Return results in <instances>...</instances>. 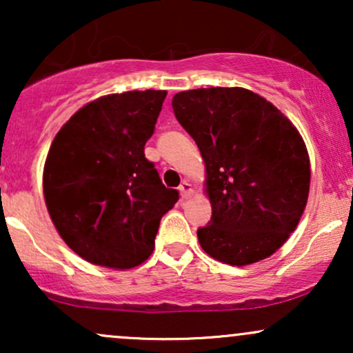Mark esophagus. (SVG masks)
<instances>
[{
	"mask_svg": "<svg viewBox=\"0 0 353 353\" xmlns=\"http://www.w3.org/2000/svg\"><path fill=\"white\" fill-rule=\"evenodd\" d=\"M179 192H181L182 199H189V197L192 196V192H194L192 184H190L189 181H182L181 185H179Z\"/></svg>",
	"mask_w": 353,
	"mask_h": 353,
	"instance_id": "esophagus-1",
	"label": "esophagus"
}]
</instances>
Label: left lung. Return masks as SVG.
Instances as JSON below:
<instances>
[{
	"mask_svg": "<svg viewBox=\"0 0 353 353\" xmlns=\"http://www.w3.org/2000/svg\"><path fill=\"white\" fill-rule=\"evenodd\" d=\"M172 109L205 164L212 217L197 230L204 252L237 267L270 257L309 199L310 159L297 128L244 88L177 92Z\"/></svg>",
	"mask_w": 353,
	"mask_h": 353,
	"instance_id": "1",
	"label": "left lung"
}]
</instances>
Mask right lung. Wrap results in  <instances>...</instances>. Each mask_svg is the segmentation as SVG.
Returning a JSON list of instances; mask_svg holds the SVG:
<instances>
[{
  "instance_id": "add662e5",
  "label": "right lung",
  "mask_w": 353,
  "mask_h": 353,
  "mask_svg": "<svg viewBox=\"0 0 353 353\" xmlns=\"http://www.w3.org/2000/svg\"><path fill=\"white\" fill-rule=\"evenodd\" d=\"M165 91L91 101L52 141L43 192L56 230L84 261L125 270L154 250L161 217L179 199L144 156Z\"/></svg>"
}]
</instances>
